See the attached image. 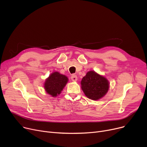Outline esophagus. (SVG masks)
<instances>
[{
    "instance_id": "obj_1",
    "label": "esophagus",
    "mask_w": 147,
    "mask_h": 147,
    "mask_svg": "<svg viewBox=\"0 0 147 147\" xmlns=\"http://www.w3.org/2000/svg\"><path fill=\"white\" fill-rule=\"evenodd\" d=\"M71 79L72 81L73 82H75V81H77L78 80V77H77V76L76 74H73L71 76Z\"/></svg>"
}]
</instances>
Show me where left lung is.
I'll use <instances>...</instances> for the list:
<instances>
[{
	"mask_svg": "<svg viewBox=\"0 0 147 147\" xmlns=\"http://www.w3.org/2000/svg\"><path fill=\"white\" fill-rule=\"evenodd\" d=\"M82 89L85 95L92 100L103 97L109 90V83L103 76L94 71L87 73L81 82Z\"/></svg>",
	"mask_w": 147,
	"mask_h": 147,
	"instance_id": "8db88e82",
	"label": "left lung"
}]
</instances>
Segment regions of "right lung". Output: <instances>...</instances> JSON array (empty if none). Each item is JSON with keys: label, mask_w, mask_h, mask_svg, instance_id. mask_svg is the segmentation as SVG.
I'll use <instances>...</instances> for the list:
<instances>
[{"label": "right lung", "mask_w": 147, "mask_h": 147, "mask_svg": "<svg viewBox=\"0 0 147 147\" xmlns=\"http://www.w3.org/2000/svg\"><path fill=\"white\" fill-rule=\"evenodd\" d=\"M68 82V78L58 72L52 73L46 80L45 89L47 93L52 96H57L61 94Z\"/></svg>", "instance_id": "right-lung-1"}]
</instances>
